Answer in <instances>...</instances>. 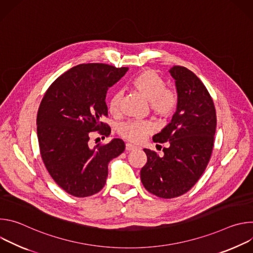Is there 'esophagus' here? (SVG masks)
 Wrapping results in <instances>:
<instances>
[{"label": "esophagus", "mask_w": 253, "mask_h": 253, "mask_svg": "<svg viewBox=\"0 0 253 253\" xmlns=\"http://www.w3.org/2000/svg\"><path fill=\"white\" fill-rule=\"evenodd\" d=\"M135 149H136V147H135L134 145H132V144H130V143H127V144H126V146H125V150H126V151L130 152V151H133V150H135Z\"/></svg>", "instance_id": "1"}]
</instances>
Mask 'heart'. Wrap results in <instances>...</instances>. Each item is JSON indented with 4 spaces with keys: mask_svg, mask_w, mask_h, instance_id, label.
<instances>
[{
    "mask_svg": "<svg viewBox=\"0 0 253 253\" xmlns=\"http://www.w3.org/2000/svg\"><path fill=\"white\" fill-rule=\"evenodd\" d=\"M131 87L150 104L151 111L159 117L171 116L177 107V95L172 90L165 89L166 84L154 70H144L130 81ZM122 92L116 91L108 103V110L117 114L120 110ZM152 123L148 121H127L118 126V133L124 139L140 143L153 131Z\"/></svg>",
    "mask_w": 253,
    "mask_h": 253,
    "instance_id": "1",
    "label": "heart"
}]
</instances>
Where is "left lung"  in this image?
<instances>
[{"mask_svg":"<svg viewBox=\"0 0 253 253\" xmlns=\"http://www.w3.org/2000/svg\"><path fill=\"white\" fill-rule=\"evenodd\" d=\"M169 73L177 92L176 112L153 136L154 142H169V146L162 157L144 149L147 163L140 172L144 187L161 198L182 195L198 181L209 162L216 130L214 103L199 78L181 66Z\"/></svg>","mask_w":253,"mask_h":253,"instance_id":"8db88e82","label":"left lung"}]
</instances>
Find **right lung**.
I'll return each mask as SVG.
<instances>
[{
    "mask_svg": "<svg viewBox=\"0 0 253 253\" xmlns=\"http://www.w3.org/2000/svg\"><path fill=\"white\" fill-rule=\"evenodd\" d=\"M128 68L81 64L71 68L49 87L37 115V135L43 162L54 181L67 193L87 197L105 185L108 164L125 150L121 139L90 146L92 131L105 138L111 129L106 94Z\"/></svg>",
    "mask_w": 253,
    "mask_h": 253,
    "instance_id": "right-lung-1",
    "label": "right lung"
}]
</instances>
